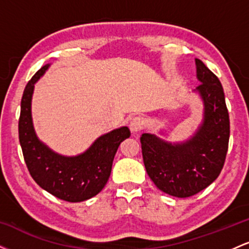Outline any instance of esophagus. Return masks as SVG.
I'll return each instance as SVG.
<instances>
[{
  "label": "esophagus",
  "instance_id": "34e87169",
  "mask_svg": "<svg viewBox=\"0 0 249 249\" xmlns=\"http://www.w3.org/2000/svg\"><path fill=\"white\" fill-rule=\"evenodd\" d=\"M144 127V121L141 117H134L130 122V130L132 133H137Z\"/></svg>",
  "mask_w": 249,
  "mask_h": 249
}]
</instances>
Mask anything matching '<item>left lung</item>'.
<instances>
[{
    "label": "left lung",
    "mask_w": 249,
    "mask_h": 249,
    "mask_svg": "<svg viewBox=\"0 0 249 249\" xmlns=\"http://www.w3.org/2000/svg\"><path fill=\"white\" fill-rule=\"evenodd\" d=\"M194 91L204 103V118L196 133L180 142H168L156 134L141 137L142 160L151 180L159 190L177 198H187L219 177L224 167L230 141V116L219 78L196 58Z\"/></svg>",
    "instance_id": "8db88e82"
}]
</instances>
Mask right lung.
<instances>
[{
	"label": "right lung",
	"mask_w": 249,
	"mask_h": 249,
	"mask_svg": "<svg viewBox=\"0 0 249 249\" xmlns=\"http://www.w3.org/2000/svg\"><path fill=\"white\" fill-rule=\"evenodd\" d=\"M49 67L50 64L42 67L24 89L18 121L19 144L30 176L43 190L64 201L81 202L104 188L117 150L131 132L127 126L110 131L97 138L85 152L75 157L53 152L37 138L31 117L35 83Z\"/></svg>",
	"instance_id": "right-lung-1"
}]
</instances>
